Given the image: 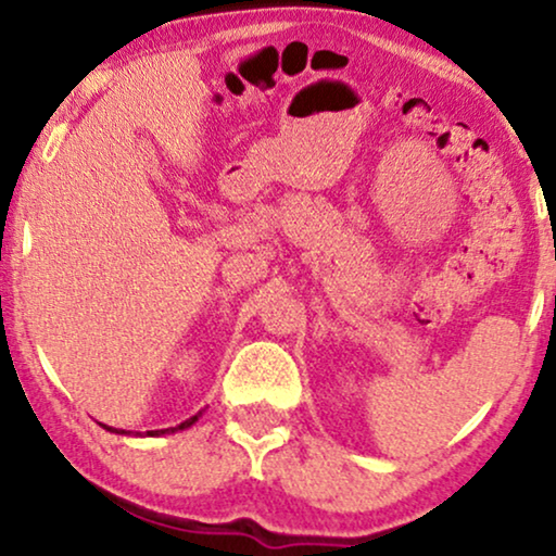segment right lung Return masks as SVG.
I'll return each mask as SVG.
<instances>
[{
    "label": "right lung",
    "mask_w": 556,
    "mask_h": 556,
    "mask_svg": "<svg viewBox=\"0 0 556 556\" xmlns=\"http://www.w3.org/2000/svg\"><path fill=\"white\" fill-rule=\"evenodd\" d=\"M200 415L202 413H197L194 417H189V420H185V422H181V425H177V428H169V430H149L147 432V435H164V432H174V430H185V428H189V425H194L197 420H200ZM103 428H105V425H103ZM105 430H113V428H105ZM118 432V430H116ZM121 432H124V430H121Z\"/></svg>",
    "instance_id": "obj_1"
}]
</instances>
